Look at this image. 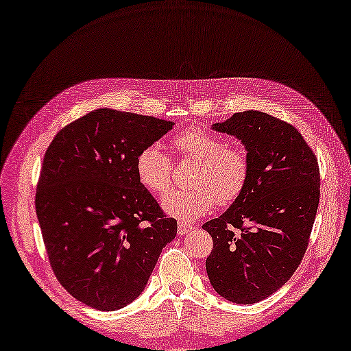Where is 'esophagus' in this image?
<instances>
[{
  "label": "esophagus",
  "mask_w": 351,
  "mask_h": 351,
  "mask_svg": "<svg viewBox=\"0 0 351 351\" xmlns=\"http://www.w3.org/2000/svg\"><path fill=\"white\" fill-rule=\"evenodd\" d=\"M193 230H195V228L187 225V223H180V226H178V234L180 235H187L193 232Z\"/></svg>",
  "instance_id": "esophagus-1"
}]
</instances>
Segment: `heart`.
Here are the masks:
<instances>
[{
	"instance_id": "obj_1",
	"label": "heart",
	"mask_w": 351,
	"mask_h": 351,
	"mask_svg": "<svg viewBox=\"0 0 351 351\" xmlns=\"http://www.w3.org/2000/svg\"><path fill=\"white\" fill-rule=\"evenodd\" d=\"M171 149L181 161L195 162L190 184L162 199L164 211L182 221L196 220L210 213L215 202L229 205L241 196L250 178V158L240 146L226 145L215 134L191 128L171 138ZM138 182L154 195L171 187V161L158 146H146L136 158Z\"/></svg>"
}]
</instances>
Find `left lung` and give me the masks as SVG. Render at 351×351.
Here are the masks:
<instances>
[{"mask_svg":"<svg viewBox=\"0 0 351 351\" xmlns=\"http://www.w3.org/2000/svg\"><path fill=\"white\" fill-rule=\"evenodd\" d=\"M213 130L241 140L250 178L241 196L202 226L214 243L206 273L226 300L258 303L285 285L308 249L319 202L318 160L293 125L263 111L235 113Z\"/></svg>","mask_w":351,"mask_h":351,"instance_id":"obj_1","label":"left lung"}]
</instances>
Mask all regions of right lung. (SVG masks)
Wrapping results in <instances>:
<instances>
[{"label": "right lung", "instance_id": "right-lung-1", "mask_svg": "<svg viewBox=\"0 0 351 351\" xmlns=\"http://www.w3.org/2000/svg\"><path fill=\"white\" fill-rule=\"evenodd\" d=\"M173 122L93 110L57 132L43 156L36 214L56 278L99 311L121 309L145 289L164 245L176 237L136 175L141 149Z\"/></svg>", "mask_w": 351, "mask_h": 351}]
</instances>
